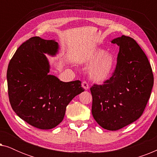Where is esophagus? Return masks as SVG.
I'll return each mask as SVG.
<instances>
[{
	"label": "esophagus",
	"instance_id": "34e87169",
	"mask_svg": "<svg viewBox=\"0 0 157 157\" xmlns=\"http://www.w3.org/2000/svg\"><path fill=\"white\" fill-rule=\"evenodd\" d=\"M81 86H82V87L85 90H87L89 89V84H88V83L86 82V81H83L82 83H81Z\"/></svg>",
	"mask_w": 157,
	"mask_h": 157
}]
</instances>
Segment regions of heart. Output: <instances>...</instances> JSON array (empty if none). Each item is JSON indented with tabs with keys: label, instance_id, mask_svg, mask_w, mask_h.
<instances>
[{
	"label": "heart",
	"instance_id": "1",
	"mask_svg": "<svg viewBox=\"0 0 157 157\" xmlns=\"http://www.w3.org/2000/svg\"><path fill=\"white\" fill-rule=\"evenodd\" d=\"M84 62L87 65H92L90 68L92 78L97 81H105L111 78L115 68V59L112 53L104 52L97 49L85 58Z\"/></svg>",
	"mask_w": 157,
	"mask_h": 157
}]
</instances>
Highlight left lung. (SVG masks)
<instances>
[{"label": "left lung", "instance_id": "left-lung-1", "mask_svg": "<svg viewBox=\"0 0 157 157\" xmlns=\"http://www.w3.org/2000/svg\"><path fill=\"white\" fill-rule=\"evenodd\" d=\"M119 46L112 76L104 84L91 87V112L105 129L117 131L142 115L154 85L149 60L134 38L126 36L111 41Z\"/></svg>", "mask_w": 157, "mask_h": 157}]
</instances>
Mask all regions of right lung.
I'll return each instance as SVG.
<instances>
[{"mask_svg": "<svg viewBox=\"0 0 157 157\" xmlns=\"http://www.w3.org/2000/svg\"><path fill=\"white\" fill-rule=\"evenodd\" d=\"M58 48L55 40L32 37L19 46L8 66V93L13 110L40 129L59 125L67 105L84 91L79 80L63 82L48 74L49 63L44 53L53 56Z\"/></svg>", "mask_w": 157, "mask_h": 157, "instance_id": "add662e5", "label": "right lung"}]
</instances>
